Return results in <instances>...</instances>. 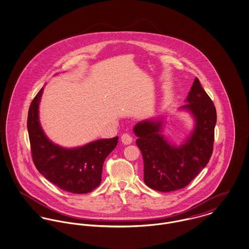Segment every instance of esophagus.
<instances>
[{
  "instance_id": "34e87169",
  "label": "esophagus",
  "mask_w": 249,
  "mask_h": 249,
  "mask_svg": "<svg viewBox=\"0 0 249 249\" xmlns=\"http://www.w3.org/2000/svg\"><path fill=\"white\" fill-rule=\"evenodd\" d=\"M121 141L124 144H130L132 142L133 139L132 136L128 133H124L122 135L121 137Z\"/></svg>"
}]
</instances>
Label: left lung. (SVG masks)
I'll use <instances>...</instances> for the list:
<instances>
[{"mask_svg": "<svg viewBox=\"0 0 249 249\" xmlns=\"http://www.w3.org/2000/svg\"><path fill=\"white\" fill-rule=\"evenodd\" d=\"M183 108L196 118V129L180 147L169 144L160 134V122L137 124L136 144L143 159L144 182L153 190L172 192L185 188L210 161L213 151L216 108L196 77Z\"/></svg>", "mask_w": 249, "mask_h": 249, "instance_id": "8db88e82", "label": "left lung"}]
</instances>
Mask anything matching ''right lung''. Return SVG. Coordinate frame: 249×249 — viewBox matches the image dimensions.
Returning a JSON list of instances; mask_svg holds the SVG:
<instances>
[{
  "label": "right lung",
  "instance_id": "obj_1",
  "mask_svg": "<svg viewBox=\"0 0 249 249\" xmlns=\"http://www.w3.org/2000/svg\"><path fill=\"white\" fill-rule=\"evenodd\" d=\"M43 88L31 102L27 128L33 162L50 182L72 194H88L102 181L106 158L116 148L119 137L104 139L75 149L53 144L42 131L38 122V104Z\"/></svg>",
  "mask_w": 249,
  "mask_h": 249
}]
</instances>
